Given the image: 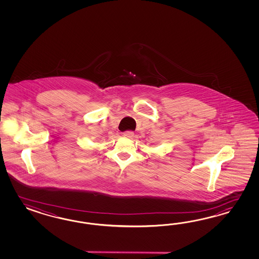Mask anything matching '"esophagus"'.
I'll return each mask as SVG.
<instances>
[{
	"mask_svg": "<svg viewBox=\"0 0 259 259\" xmlns=\"http://www.w3.org/2000/svg\"><path fill=\"white\" fill-rule=\"evenodd\" d=\"M123 137L126 138V139H130V140H132L134 139V137H135V134L132 131H126L123 133Z\"/></svg>",
	"mask_w": 259,
	"mask_h": 259,
	"instance_id": "esophagus-1",
	"label": "esophagus"
}]
</instances>
